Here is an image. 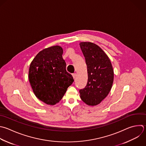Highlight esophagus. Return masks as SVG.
Segmentation results:
<instances>
[{
	"mask_svg": "<svg viewBox=\"0 0 146 146\" xmlns=\"http://www.w3.org/2000/svg\"><path fill=\"white\" fill-rule=\"evenodd\" d=\"M72 76H73V78H74V79H75V78H76V73L73 74H72Z\"/></svg>",
	"mask_w": 146,
	"mask_h": 146,
	"instance_id": "obj_1",
	"label": "esophagus"
}]
</instances>
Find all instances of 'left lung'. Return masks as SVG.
<instances>
[{
    "label": "left lung",
    "instance_id": "1",
    "mask_svg": "<svg viewBox=\"0 0 146 146\" xmlns=\"http://www.w3.org/2000/svg\"><path fill=\"white\" fill-rule=\"evenodd\" d=\"M80 48L87 67L88 82L80 90L82 100L89 106H96L108 95L113 82V70L107 54L98 45L80 42Z\"/></svg>",
    "mask_w": 146,
    "mask_h": 146
}]
</instances>
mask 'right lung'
Segmentation results:
<instances>
[{
  "mask_svg": "<svg viewBox=\"0 0 146 146\" xmlns=\"http://www.w3.org/2000/svg\"><path fill=\"white\" fill-rule=\"evenodd\" d=\"M63 48L54 46L40 51L30 66L29 79L36 98L49 105L59 102L74 82L67 72Z\"/></svg>",
  "mask_w": 146,
  "mask_h": 146,
  "instance_id": "right-lung-1",
  "label": "right lung"
}]
</instances>
